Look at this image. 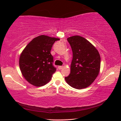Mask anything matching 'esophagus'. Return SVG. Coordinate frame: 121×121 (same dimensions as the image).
<instances>
[{
    "label": "esophagus",
    "mask_w": 121,
    "mask_h": 121,
    "mask_svg": "<svg viewBox=\"0 0 121 121\" xmlns=\"http://www.w3.org/2000/svg\"><path fill=\"white\" fill-rule=\"evenodd\" d=\"M58 68H59V69H60H60H62L63 68V66H61V65H60V66H59Z\"/></svg>",
    "instance_id": "34e87169"
}]
</instances>
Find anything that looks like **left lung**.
Returning <instances> with one entry per match:
<instances>
[{"label": "left lung", "instance_id": "obj_1", "mask_svg": "<svg viewBox=\"0 0 121 121\" xmlns=\"http://www.w3.org/2000/svg\"><path fill=\"white\" fill-rule=\"evenodd\" d=\"M67 40L72 49L73 59L70 73L65 80L75 89H84L91 85L99 74L100 54L95 47L82 37L71 36Z\"/></svg>", "mask_w": 121, "mask_h": 121}]
</instances>
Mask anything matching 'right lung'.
<instances>
[{"label":"right lung","mask_w":121,"mask_h":121,"mask_svg":"<svg viewBox=\"0 0 121 121\" xmlns=\"http://www.w3.org/2000/svg\"><path fill=\"white\" fill-rule=\"evenodd\" d=\"M59 38L41 35L34 38L22 51L19 65L22 75L36 86L45 85L52 78L56 68L51 54L53 44Z\"/></svg>","instance_id":"1"}]
</instances>
